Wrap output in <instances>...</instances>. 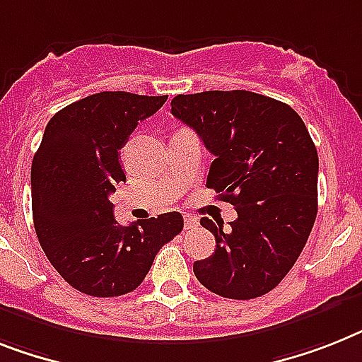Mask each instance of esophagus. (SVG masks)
<instances>
[{
  "label": "esophagus",
  "mask_w": 362,
  "mask_h": 362,
  "mask_svg": "<svg viewBox=\"0 0 362 362\" xmlns=\"http://www.w3.org/2000/svg\"><path fill=\"white\" fill-rule=\"evenodd\" d=\"M198 226V220L194 216H188V214H185V229H194Z\"/></svg>",
  "instance_id": "obj_1"
}]
</instances>
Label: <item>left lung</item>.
Segmentation results:
<instances>
[{
  "label": "left lung",
  "instance_id": "obj_1",
  "mask_svg": "<svg viewBox=\"0 0 362 362\" xmlns=\"http://www.w3.org/2000/svg\"><path fill=\"white\" fill-rule=\"evenodd\" d=\"M172 115L214 155L207 187L238 214L226 231L202 218L216 250L194 274L223 298L267 294L294 267L318 213V153L305 124L291 105L247 90L179 94Z\"/></svg>",
  "mask_w": 362,
  "mask_h": 362
}]
</instances>
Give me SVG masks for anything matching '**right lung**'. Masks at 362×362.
<instances>
[{"label":"right lung","mask_w":362,"mask_h":362,"mask_svg":"<svg viewBox=\"0 0 362 362\" xmlns=\"http://www.w3.org/2000/svg\"><path fill=\"white\" fill-rule=\"evenodd\" d=\"M166 100L100 92L47 122L31 164L33 222L53 268L83 294L112 298L134 291L160 247L183 229L175 211L120 226L109 199L125 181L118 151Z\"/></svg>","instance_id":"right-lung-1"}]
</instances>
